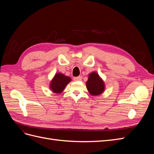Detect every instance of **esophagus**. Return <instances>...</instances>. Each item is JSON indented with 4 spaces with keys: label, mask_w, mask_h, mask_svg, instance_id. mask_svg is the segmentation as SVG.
Returning a JSON list of instances; mask_svg holds the SVG:
<instances>
[{
    "label": "esophagus",
    "mask_w": 154,
    "mask_h": 154,
    "mask_svg": "<svg viewBox=\"0 0 154 154\" xmlns=\"http://www.w3.org/2000/svg\"><path fill=\"white\" fill-rule=\"evenodd\" d=\"M82 77L81 76H79L78 77H74V81H80V80H82Z\"/></svg>",
    "instance_id": "1"
}]
</instances>
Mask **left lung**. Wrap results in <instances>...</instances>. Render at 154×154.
<instances>
[{
    "label": "left lung",
    "mask_w": 154,
    "mask_h": 154,
    "mask_svg": "<svg viewBox=\"0 0 154 154\" xmlns=\"http://www.w3.org/2000/svg\"><path fill=\"white\" fill-rule=\"evenodd\" d=\"M86 86L88 92L92 96H97L103 93L105 90V83L96 72L88 74Z\"/></svg>",
    "instance_id": "1"
}]
</instances>
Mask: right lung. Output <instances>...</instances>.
Masks as SVG:
<instances>
[{
	"mask_svg": "<svg viewBox=\"0 0 154 154\" xmlns=\"http://www.w3.org/2000/svg\"><path fill=\"white\" fill-rule=\"evenodd\" d=\"M71 81V78L62 73H57L50 83V88L54 93H61L66 85Z\"/></svg>",
	"mask_w": 154,
	"mask_h": 154,
	"instance_id": "obj_1",
	"label": "right lung"
}]
</instances>
